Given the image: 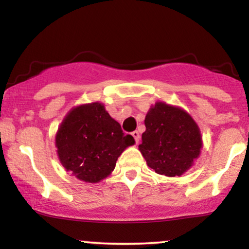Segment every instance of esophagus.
Returning <instances> with one entry per match:
<instances>
[{
	"label": "esophagus",
	"instance_id": "esophagus-1",
	"mask_svg": "<svg viewBox=\"0 0 249 249\" xmlns=\"http://www.w3.org/2000/svg\"><path fill=\"white\" fill-rule=\"evenodd\" d=\"M132 137L135 138V142H136V144H138L139 142V139H141V137H139V132L138 131H134L132 132Z\"/></svg>",
	"mask_w": 249,
	"mask_h": 249
}]
</instances>
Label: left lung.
Wrapping results in <instances>:
<instances>
[{"label":"left lung","mask_w":249,"mask_h":249,"mask_svg":"<svg viewBox=\"0 0 249 249\" xmlns=\"http://www.w3.org/2000/svg\"><path fill=\"white\" fill-rule=\"evenodd\" d=\"M145 127L138 148L159 175L181 176L199 158L203 147L199 127L183 108L156 102L146 114Z\"/></svg>","instance_id":"8db88e82"}]
</instances>
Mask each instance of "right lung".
<instances>
[{
    "label": "right lung",
    "mask_w": 249,
    "mask_h": 249,
    "mask_svg": "<svg viewBox=\"0 0 249 249\" xmlns=\"http://www.w3.org/2000/svg\"><path fill=\"white\" fill-rule=\"evenodd\" d=\"M134 144V137L124 135L120 124L100 102L71 108L55 135L56 153L63 168L90 183L110 176L119 156Z\"/></svg>",
    "instance_id": "add662e5"
}]
</instances>
